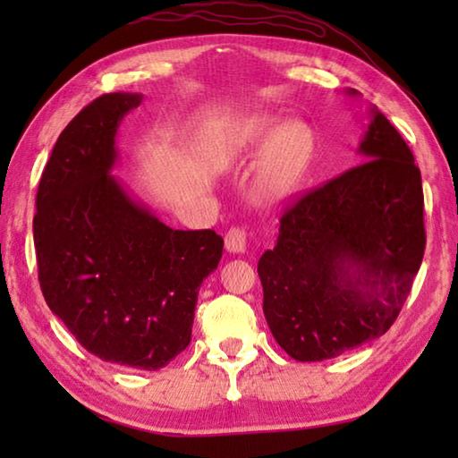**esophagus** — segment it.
I'll return each mask as SVG.
<instances>
[{
    "label": "esophagus",
    "instance_id": "34e87169",
    "mask_svg": "<svg viewBox=\"0 0 458 458\" xmlns=\"http://www.w3.org/2000/svg\"><path fill=\"white\" fill-rule=\"evenodd\" d=\"M226 250L232 254H242L246 250V232L240 228H230L226 238H224Z\"/></svg>",
    "mask_w": 458,
    "mask_h": 458
}]
</instances>
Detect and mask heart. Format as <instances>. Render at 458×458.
<instances>
[{"label":"heart","mask_w":458,"mask_h":458,"mask_svg":"<svg viewBox=\"0 0 458 458\" xmlns=\"http://www.w3.org/2000/svg\"><path fill=\"white\" fill-rule=\"evenodd\" d=\"M259 156L252 175L254 196L283 201L303 183L315 157V131L303 119L284 121L278 114L252 113L228 123L216 145L222 165Z\"/></svg>","instance_id":"heart-1"}]
</instances>
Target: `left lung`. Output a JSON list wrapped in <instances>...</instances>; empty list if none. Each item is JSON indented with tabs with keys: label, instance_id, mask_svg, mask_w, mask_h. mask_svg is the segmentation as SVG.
Here are the masks:
<instances>
[{
	"label": "left lung",
	"instance_id": "left-lung-1",
	"mask_svg": "<svg viewBox=\"0 0 458 458\" xmlns=\"http://www.w3.org/2000/svg\"><path fill=\"white\" fill-rule=\"evenodd\" d=\"M368 114L363 164L284 212L275 248L259 260L262 311L297 361L337 358L384 335L424 257L420 169L392 123L376 106Z\"/></svg>",
	"mask_w": 458,
	"mask_h": 458
}]
</instances>
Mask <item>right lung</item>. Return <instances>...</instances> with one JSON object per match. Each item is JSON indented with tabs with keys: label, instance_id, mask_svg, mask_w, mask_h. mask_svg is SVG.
<instances>
[{
	"label": "right lung",
	"instance_id": "right-lung-1",
	"mask_svg": "<svg viewBox=\"0 0 458 458\" xmlns=\"http://www.w3.org/2000/svg\"><path fill=\"white\" fill-rule=\"evenodd\" d=\"M141 100L108 92L62 131L38 185L34 246L46 303L84 350L155 371L190 345L224 240L165 226L113 175L121 121Z\"/></svg>",
	"mask_w": 458,
	"mask_h": 458
}]
</instances>
